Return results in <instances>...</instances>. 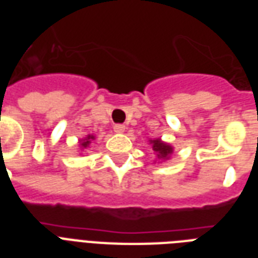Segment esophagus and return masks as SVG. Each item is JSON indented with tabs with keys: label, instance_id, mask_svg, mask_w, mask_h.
I'll list each match as a JSON object with an SVG mask.
<instances>
[{
	"label": "esophagus",
	"instance_id": "esophagus-1",
	"mask_svg": "<svg viewBox=\"0 0 258 258\" xmlns=\"http://www.w3.org/2000/svg\"><path fill=\"white\" fill-rule=\"evenodd\" d=\"M113 131L117 134H121L125 131V125L124 124H115L113 125Z\"/></svg>",
	"mask_w": 258,
	"mask_h": 258
}]
</instances>
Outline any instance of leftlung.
Listing matches in <instances>:
<instances>
[{
	"label": "left lung",
	"instance_id": "8db88e82",
	"mask_svg": "<svg viewBox=\"0 0 258 258\" xmlns=\"http://www.w3.org/2000/svg\"><path fill=\"white\" fill-rule=\"evenodd\" d=\"M151 143H153L154 153L157 154L158 158H169L170 154L172 153L171 146H169L167 143H163L161 139H155V141H151Z\"/></svg>",
	"mask_w": 258,
	"mask_h": 258
}]
</instances>
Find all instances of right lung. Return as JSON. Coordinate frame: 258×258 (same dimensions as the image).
Returning <instances> with one entry per match:
<instances>
[{"mask_svg":"<svg viewBox=\"0 0 258 258\" xmlns=\"http://www.w3.org/2000/svg\"><path fill=\"white\" fill-rule=\"evenodd\" d=\"M92 139H93L92 135H88V137H87L86 139H84V141H83L82 143H80V145H82V147H87V146H88L89 143H91V141H92Z\"/></svg>","mask_w":258,"mask_h":258,"instance_id":"obj_1","label":"right lung"}]
</instances>
